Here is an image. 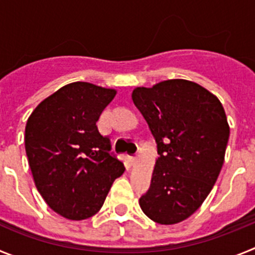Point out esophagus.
<instances>
[{"instance_id": "esophagus-1", "label": "esophagus", "mask_w": 255, "mask_h": 255, "mask_svg": "<svg viewBox=\"0 0 255 255\" xmlns=\"http://www.w3.org/2000/svg\"><path fill=\"white\" fill-rule=\"evenodd\" d=\"M135 161H136V157H135V155H130V157H129V162H130V163L134 164Z\"/></svg>"}]
</instances>
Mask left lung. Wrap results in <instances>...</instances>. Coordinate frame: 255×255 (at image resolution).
Wrapping results in <instances>:
<instances>
[{
    "mask_svg": "<svg viewBox=\"0 0 255 255\" xmlns=\"http://www.w3.org/2000/svg\"><path fill=\"white\" fill-rule=\"evenodd\" d=\"M131 97L158 152L139 204L157 224H179L202 206L220 175L230 136L226 114L215 94L184 79L135 88Z\"/></svg>",
    "mask_w": 255,
    "mask_h": 255,
    "instance_id": "obj_1",
    "label": "left lung"
}]
</instances>
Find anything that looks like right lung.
Segmentation results:
<instances>
[{"mask_svg":"<svg viewBox=\"0 0 255 255\" xmlns=\"http://www.w3.org/2000/svg\"><path fill=\"white\" fill-rule=\"evenodd\" d=\"M115 89L76 82L35 107L25 126V150L35 186L49 208L67 220L94 216L125 171L97 121Z\"/></svg>","mask_w":255,"mask_h":255,"instance_id":"right-lung-1","label":"right lung"}]
</instances>
